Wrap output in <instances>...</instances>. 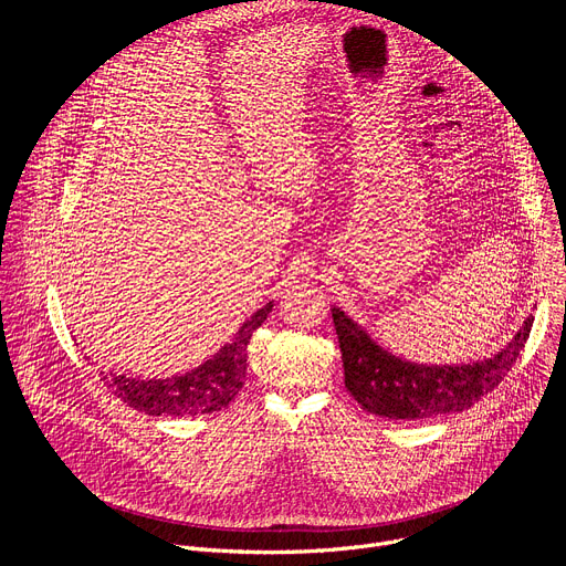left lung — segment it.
Segmentation results:
<instances>
[{"label":"left lung","instance_id":"1","mask_svg":"<svg viewBox=\"0 0 566 566\" xmlns=\"http://www.w3.org/2000/svg\"><path fill=\"white\" fill-rule=\"evenodd\" d=\"M340 343L345 387L365 412L387 419H428L472 408L493 391L524 349L533 315L497 356L474 365L428 367L406 363L380 349L340 308H332Z\"/></svg>","mask_w":566,"mask_h":566}]
</instances>
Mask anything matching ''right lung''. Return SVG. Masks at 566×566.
<instances>
[{"mask_svg": "<svg viewBox=\"0 0 566 566\" xmlns=\"http://www.w3.org/2000/svg\"><path fill=\"white\" fill-rule=\"evenodd\" d=\"M273 302L260 308L251 319L239 327L237 336L219 349V354L206 360L201 367L172 378H127L118 374L101 371V380L129 408L151 417H195L210 415L228 408V402L244 387L247 358L251 336L260 329Z\"/></svg>", "mask_w": 566, "mask_h": 566, "instance_id": "1", "label": "right lung"}]
</instances>
